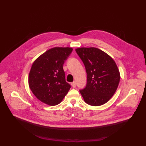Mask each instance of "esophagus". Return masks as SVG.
<instances>
[{"label":"esophagus","instance_id":"esophagus-1","mask_svg":"<svg viewBox=\"0 0 146 146\" xmlns=\"http://www.w3.org/2000/svg\"><path fill=\"white\" fill-rule=\"evenodd\" d=\"M71 86H72L73 88H76V82H73L71 83Z\"/></svg>","mask_w":146,"mask_h":146}]
</instances>
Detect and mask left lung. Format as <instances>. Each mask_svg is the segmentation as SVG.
Wrapping results in <instances>:
<instances>
[{
  "instance_id": "obj_1",
  "label": "left lung",
  "mask_w": 146,
  "mask_h": 146,
  "mask_svg": "<svg viewBox=\"0 0 146 146\" xmlns=\"http://www.w3.org/2000/svg\"><path fill=\"white\" fill-rule=\"evenodd\" d=\"M76 53L85 65L87 74L85 88L80 92L86 104L102 105L110 100L120 82L115 62L109 55L96 48H80Z\"/></svg>"
}]
</instances>
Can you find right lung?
I'll use <instances>...</instances> for the list:
<instances>
[{"instance_id":"obj_1","label":"right lung","mask_w":146,"mask_h":146,"mask_svg":"<svg viewBox=\"0 0 146 146\" xmlns=\"http://www.w3.org/2000/svg\"><path fill=\"white\" fill-rule=\"evenodd\" d=\"M73 51L71 48L56 47L49 49L34 62L28 81L33 94L49 105L60 103L70 90L63 66Z\"/></svg>"}]
</instances>
